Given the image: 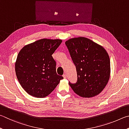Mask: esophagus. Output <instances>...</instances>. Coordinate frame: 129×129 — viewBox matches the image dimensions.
<instances>
[{
	"label": "esophagus",
	"mask_w": 129,
	"mask_h": 129,
	"mask_svg": "<svg viewBox=\"0 0 129 129\" xmlns=\"http://www.w3.org/2000/svg\"><path fill=\"white\" fill-rule=\"evenodd\" d=\"M63 77L64 79H66L67 78V75L66 74H64V75H63Z\"/></svg>",
	"instance_id": "1"
}]
</instances>
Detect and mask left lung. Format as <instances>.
Instances as JSON below:
<instances>
[{
  "label": "left lung",
  "instance_id": "left-lung-1",
  "mask_svg": "<svg viewBox=\"0 0 129 129\" xmlns=\"http://www.w3.org/2000/svg\"><path fill=\"white\" fill-rule=\"evenodd\" d=\"M75 65L78 81L69 85L82 98L100 94L110 78L109 56L104 47L89 38H73L65 42Z\"/></svg>",
  "mask_w": 129,
  "mask_h": 129
}]
</instances>
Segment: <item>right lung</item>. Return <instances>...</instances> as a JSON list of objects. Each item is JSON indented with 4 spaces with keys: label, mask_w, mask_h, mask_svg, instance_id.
I'll return each instance as SVG.
<instances>
[{
    "label": "right lung",
    "mask_w": 129,
    "mask_h": 129,
    "mask_svg": "<svg viewBox=\"0 0 129 129\" xmlns=\"http://www.w3.org/2000/svg\"><path fill=\"white\" fill-rule=\"evenodd\" d=\"M62 42L60 39L43 38L20 50L15 72L20 85L29 94L45 98L63 79L56 74V62L52 56Z\"/></svg>",
    "instance_id": "1"
}]
</instances>
